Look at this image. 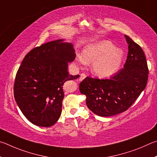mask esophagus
<instances>
[{"label":"esophagus","instance_id":"esophagus-1","mask_svg":"<svg viewBox=\"0 0 157 157\" xmlns=\"http://www.w3.org/2000/svg\"><path fill=\"white\" fill-rule=\"evenodd\" d=\"M86 74H84V73L81 74V76H80V78H79V81H83V79H84L85 78H86Z\"/></svg>","mask_w":157,"mask_h":157}]
</instances>
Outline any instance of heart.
<instances>
[{
	"label": "heart",
	"instance_id": "b5f03b06",
	"mask_svg": "<svg viewBox=\"0 0 157 157\" xmlns=\"http://www.w3.org/2000/svg\"><path fill=\"white\" fill-rule=\"evenodd\" d=\"M123 52L114 48L110 41L103 40L87 45L81 56L76 58L78 64H91L92 71L100 77H109L119 70Z\"/></svg>",
	"mask_w": 157,
	"mask_h": 157
}]
</instances>
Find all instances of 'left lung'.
Listing matches in <instances>:
<instances>
[{
    "label": "left lung",
    "mask_w": 157,
    "mask_h": 157,
    "mask_svg": "<svg viewBox=\"0 0 157 157\" xmlns=\"http://www.w3.org/2000/svg\"><path fill=\"white\" fill-rule=\"evenodd\" d=\"M128 54L123 68L109 79L86 77L79 85L87 108L100 117L125 112L146 87L148 71L145 56L138 44L125 35Z\"/></svg>",
    "instance_id": "1"
}]
</instances>
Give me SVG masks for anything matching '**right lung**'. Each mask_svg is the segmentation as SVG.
Masks as SVG:
<instances>
[{"label": "right lung", "mask_w": 157, "mask_h": 157, "mask_svg": "<svg viewBox=\"0 0 157 157\" xmlns=\"http://www.w3.org/2000/svg\"><path fill=\"white\" fill-rule=\"evenodd\" d=\"M59 39L43 44L26 54L16 75L13 95L27 119L40 127H50L59 119L64 98L63 86L78 78L70 75L68 63L75 59L70 43Z\"/></svg>", "instance_id": "add662e5"}]
</instances>
